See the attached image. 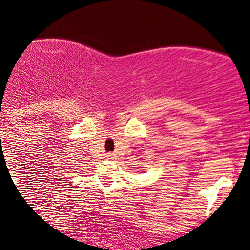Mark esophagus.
I'll return each mask as SVG.
<instances>
[{
  "label": "esophagus",
  "instance_id": "esophagus-1",
  "mask_svg": "<svg viewBox=\"0 0 250 250\" xmlns=\"http://www.w3.org/2000/svg\"><path fill=\"white\" fill-rule=\"evenodd\" d=\"M107 158H109V159H112V158H114V153H111V152L107 153Z\"/></svg>",
  "mask_w": 250,
  "mask_h": 250
}]
</instances>
